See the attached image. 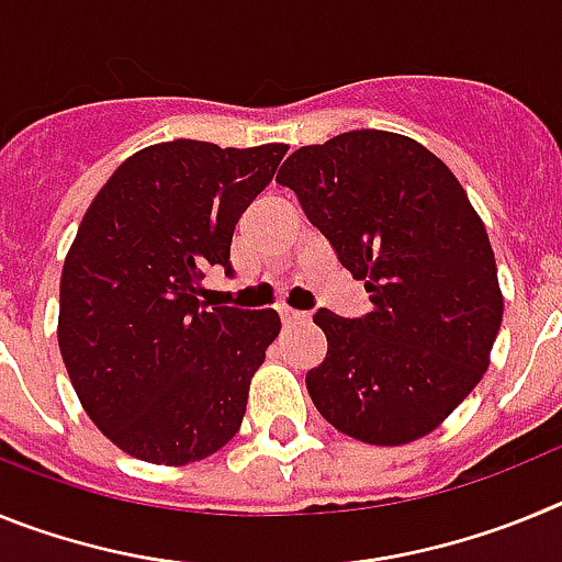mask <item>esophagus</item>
I'll return each mask as SVG.
<instances>
[{
    "label": "esophagus",
    "mask_w": 562,
    "mask_h": 562,
    "mask_svg": "<svg viewBox=\"0 0 562 562\" xmlns=\"http://www.w3.org/2000/svg\"><path fill=\"white\" fill-rule=\"evenodd\" d=\"M278 315H281V321H284V326L304 324V321H310V312L290 310V306H281V310H278Z\"/></svg>",
    "instance_id": "obj_1"
}]
</instances>
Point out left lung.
Masks as SVG:
<instances>
[{"instance_id":"8db88e82","label":"left lung","mask_w":562,"mask_h":562,"mask_svg":"<svg viewBox=\"0 0 562 562\" xmlns=\"http://www.w3.org/2000/svg\"><path fill=\"white\" fill-rule=\"evenodd\" d=\"M276 182L366 281L371 312H315L326 360L306 374L340 434L408 445L448 419L490 366L504 317L484 222L445 162L405 134L357 128L292 151Z\"/></svg>"}]
</instances>
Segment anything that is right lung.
Instances as JSON below:
<instances>
[{
  "instance_id": "right-lung-1",
  "label": "right lung",
  "mask_w": 562,
  "mask_h": 562,
  "mask_svg": "<svg viewBox=\"0 0 562 562\" xmlns=\"http://www.w3.org/2000/svg\"><path fill=\"white\" fill-rule=\"evenodd\" d=\"M286 148L157 143L121 162L83 213L61 272L58 349L83 411L123 453L188 464L241 428L281 317L205 310L196 292L207 267L233 276V227Z\"/></svg>"
}]
</instances>
